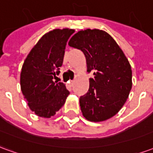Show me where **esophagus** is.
<instances>
[{"label": "esophagus", "instance_id": "obj_1", "mask_svg": "<svg viewBox=\"0 0 153 153\" xmlns=\"http://www.w3.org/2000/svg\"><path fill=\"white\" fill-rule=\"evenodd\" d=\"M74 82V80H70V81H69V84H70V86H73Z\"/></svg>", "mask_w": 153, "mask_h": 153}]
</instances>
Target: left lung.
Wrapping results in <instances>:
<instances>
[{
  "label": "left lung",
  "instance_id": "obj_1",
  "mask_svg": "<svg viewBox=\"0 0 153 153\" xmlns=\"http://www.w3.org/2000/svg\"><path fill=\"white\" fill-rule=\"evenodd\" d=\"M70 47L85 56L87 71L93 72L89 88L79 98L83 115L99 122L117 114L132 88V70L128 59L112 37L99 29L81 30L69 42Z\"/></svg>",
  "mask_w": 153,
  "mask_h": 153
}]
</instances>
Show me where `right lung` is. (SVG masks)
Masks as SVG:
<instances>
[{
    "label": "right lung",
    "mask_w": 153,
    "mask_h": 153,
    "mask_svg": "<svg viewBox=\"0 0 153 153\" xmlns=\"http://www.w3.org/2000/svg\"><path fill=\"white\" fill-rule=\"evenodd\" d=\"M74 29H54L44 34L25 59L21 74L22 93L30 109L41 117L50 118L63 106L70 92L60 74L65 50Z\"/></svg>",
    "instance_id": "1"
}]
</instances>
